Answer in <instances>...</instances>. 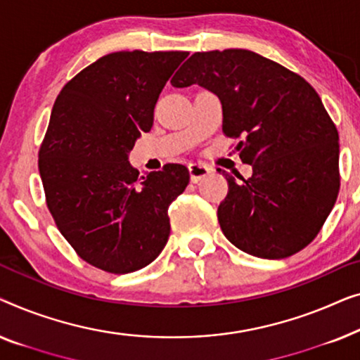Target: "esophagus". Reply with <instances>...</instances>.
<instances>
[{
	"label": "esophagus",
	"instance_id": "1",
	"mask_svg": "<svg viewBox=\"0 0 360 360\" xmlns=\"http://www.w3.org/2000/svg\"><path fill=\"white\" fill-rule=\"evenodd\" d=\"M210 173H212V168L204 163H191L189 165V174H191L192 182H199L200 179L207 178Z\"/></svg>",
	"mask_w": 360,
	"mask_h": 360
}]
</instances>
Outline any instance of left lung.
Returning a JSON list of instances; mask_svg holds the SVG:
<instances>
[{
    "label": "left lung",
    "instance_id": "left-lung-1",
    "mask_svg": "<svg viewBox=\"0 0 360 360\" xmlns=\"http://www.w3.org/2000/svg\"><path fill=\"white\" fill-rule=\"evenodd\" d=\"M199 84L224 110V134L236 145L250 179L231 174L219 224L238 250L282 259L321 230L339 192V135L320 96L297 73L245 49L197 52L171 79Z\"/></svg>",
    "mask_w": 360,
    "mask_h": 360
}]
</instances>
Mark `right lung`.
I'll return each instance as SVG.
<instances>
[{"label": "right lung", "mask_w": 360, "mask_h": 360, "mask_svg": "<svg viewBox=\"0 0 360 360\" xmlns=\"http://www.w3.org/2000/svg\"><path fill=\"white\" fill-rule=\"evenodd\" d=\"M187 52H115L60 91L39 151L47 207L81 259L112 274L153 262L169 238L168 209L186 166L140 176L129 153L153 125L161 89Z\"/></svg>", "instance_id": "add662e5"}]
</instances>
